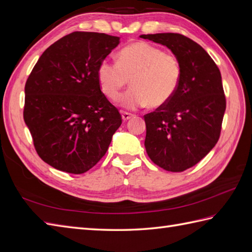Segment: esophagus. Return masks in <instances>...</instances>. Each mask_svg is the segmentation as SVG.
Instances as JSON below:
<instances>
[{
	"label": "esophagus",
	"mask_w": 252,
	"mask_h": 252,
	"mask_svg": "<svg viewBox=\"0 0 252 252\" xmlns=\"http://www.w3.org/2000/svg\"><path fill=\"white\" fill-rule=\"evenodd\" d=\"M132 117V114L126 113V112H122V120L127 121Z\"/></svg>",
	"instance_id": "1"
}]
</instances>
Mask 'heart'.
<instances>
[{"label": "heart", "instance_id": "b5f03b06", "mask_svg": "<svg viewBox=\"0 0 252 252\" xmlns=\"http://www.w3.org/2000/svg\"><path fill=\"white\" fill-rule=\"evenodd\" d=\"M97 78L102 91L116 101L131 79L132 88L121 97L120 104L127 109L150 105L164 106L176 93L181 79L178 58L146 42L126 46L119 60H103Z\"/></svg>", "mask_w": 252, "mask_h": 252}]
</instances>
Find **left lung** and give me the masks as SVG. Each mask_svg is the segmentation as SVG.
Instances as JSON below:
<instances>
[{
  "instance_id": "1",
  "label": "left lung",
  "mask_w": 252,
  "mask_h": 252,
  "mask_svg": "<svg viewBox=\"0 0 252 252\" xmlns=\"http://www.w3.org/2000/svg\"><path fill=\"white\" fill-rule=\"evenodd\" d=\"M166 46L178 58L181 79L171 101L144 116L145 147L155 164L184 172L217 144L225 112L218 66L202 46L178 33L140 35Z\"/></svg>"
}]
</instances>
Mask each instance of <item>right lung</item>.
<instances>
[{
  "label": "right lung",
  "instance_id": "obj_1",
  "mask_svg": "<svg viewBox=\"0 0 252 252\" xmlns=\"http://www.w3.org/2000/svg\"><path fill=\"white\" fill-rule=\"evenodd\" d=\"M120 37L73 32L47 48L25 87L23 119L44 162L83 174L106 154L121 115L101 91L98 65Z\"/></svg>",
  "mask_w": 252,
  "mask_h": 252
}]
</instances>
